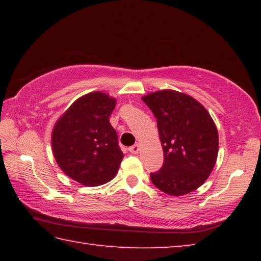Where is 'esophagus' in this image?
Instances as JSON below:
<instances>
[{
	"instance_id": "34e87169",
	"label": "esophagus",
	"mask_w": 261,
	"mask_h": 261,
	"mask_svg": "<svg viewBox=\"0 0 261 261\" xmlns=\"http://www.w3.org/2000/svg\"><path fill=\"white\" fill-rule=\"evenodd\" d=\"M139 149H140L139 144H135L134 146L129 147V151H130L131 153H134V154H137V153H138V152H139Z\"/></svg>"
}]
</instances>
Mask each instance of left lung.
<instances>
[{"label": "left lung", "mask_w": 261, "mask_h": 261, "mask_svg": "<svg viewBox=\"0 0 261 261\" xmlns=\"http://www.w3.org/2000/svg\"><path fill=\"white\" fill-rule=\"evenodd\" d=\"M156 118L163 148L161 169L151 180L162 192L183 196L205 183L215 166L219 135L204 106L192 96L163 90L143 96Z\"/></svg>", "instance_id": "obj_1"}]
</instances>
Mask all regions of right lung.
<instances>
[{
	"label": "right lung",
	"mask_w": 261,
	"mask_h": 261,
	"mask_svg": "<svg viewBox=\"0 0 261 261\" xmlns=\"http://www.w3.org/2000/svg\"><path fill=\"white\" fill-rule=\"evenodd\" d=\"M116 100L103 92L77 99L57 120L51 134L55 160L65 175L86 187H98L117 174L123 153L109 116Z\"/></svg>",
	"instance_id": "add662e5"
}]
</instances>
